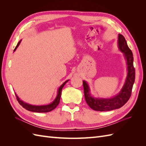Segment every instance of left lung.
<instances>
[{"mask_svg":"<svg viewBox=\"0 0 146 146\" xmlns=\"http://www.w3.org/2000/svg\"><path fill=\"white\" fill-rule=\"evenodd\" d=\"M118 46L127 60L128 74L124 86L119 93L110 99L94 98L90 94V89L86 82H83L84 94L86 103L90 107L96 111H105L118 109L124 105L131 97L132 88L135 79V69L133 66V56L131 50L128 47L123 35L119 34Z\"/></svg>","mask_w":146,"mask_h":146,"instance_id":"1","label":"left lung"}]
</instances>
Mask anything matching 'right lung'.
Returning a JSON list of instances; mask_svg holds the SVG:
<instances>
[{
	"label": "right lung",
	"instance_id": "obj_1",
	"mask_svg": "<svg viewBox=\"0 0 146 146\" xmlns=\"http://www.w3.org/2000/svg\"><path fill=\"white\" fill-rule=\"evenodd\" d=\"M21 43V41L17 43V44L16 46V47H15V48L14 49V51L16 50V49L17 48V47H18V46L19 45V44ZM68 80L66 81L64 83H63L58 90V95H57L56 99H55V100L53 102L49 105H42V106H35V105H29L27 103L24 102L23 101H22L21 100H20V99L18 98V96L16 95V94L15 93L16 97V99L18 101L19 104L23 107V108H24L25 109H26L28 111H32V112H36V113H47V112H49L51 111L52 110H54L56 107L57 105H58L60 100V98H61V90H62L63 86H64V85L66 84V83L67 82Z\"/></svg>",
	"mask_w": 146,
	"mask_h": 146
}]
</instances>
